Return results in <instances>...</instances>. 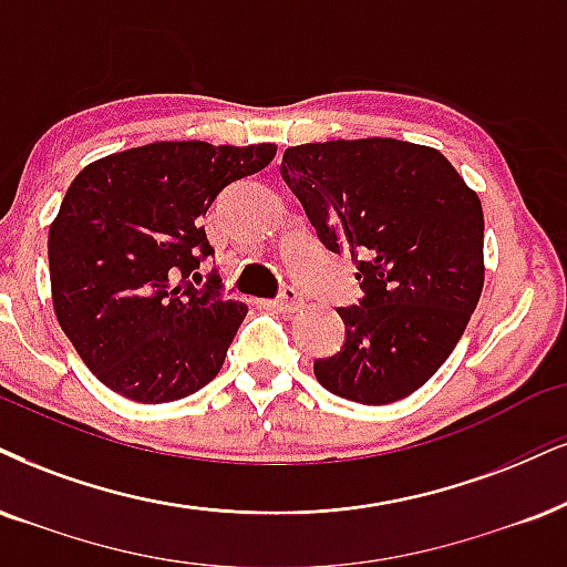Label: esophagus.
<instances>
[{"mask_svg":"<svg viewBox=\"0 0 567 567\" xmlns=\"http://www.w3.org/2000/svg\"><path fill=\"white\" fill-rule=\"evenodd\" d=\"M270 307L278 312H295L302 307V297H299V291L295 289V286H284V291L272 299Z\"/></svg>","mask_w":567,"mask_h":567,"instance_id":"obj_1","label":"esophagus"}]
</instances>
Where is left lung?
<instances>
[{
	"label": "left lung",
	"instance_id": "left-lung-1",
	"mask_svg": "<svg viewBox=\"0 0 567 567\" xmlns=\"http://www.w3.org/2000/svg\"><path fill=\"white\" fill-rule=\"evenodd\" d=\"M281 176L320 241L352 251L360 305L339 307L347 341L316 360L331 394L404 400L444 365L484 289V209L439 150L339 138L284 152Z\"/></svg>",
	"mask_w": 567,
	"mask_h": 567
}]
</instances>
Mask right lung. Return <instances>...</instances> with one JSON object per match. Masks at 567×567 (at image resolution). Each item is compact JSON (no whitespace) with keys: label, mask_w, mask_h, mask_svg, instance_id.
<instances>
[{"label":"right lung","mask_w":567,"mask_h":567,"mask_svg":"<svg viewBox=\"0 0 567 567\" xmlns=\"http://www.w3.org/2000/svg\"><path fill=\"white\" fill-rule=\"evenodd\" d=\"M276 144L155 142L83 167L49 226L60 328L91 373L142 404L176 402L218 375L247 305L188 276L213 255L202 218Z\"/></svg>","instance_id":"add662e5"}]
</instances>
